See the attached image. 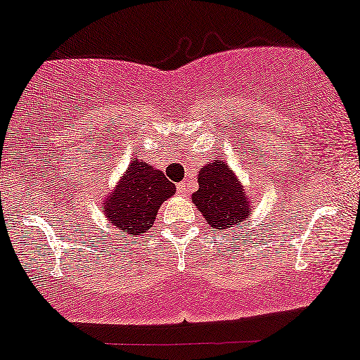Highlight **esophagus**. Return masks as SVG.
<instances>
[{"label":"esophagus","mask_w":360,"mask_h":360,"mask_svg":"<svg viewBox=\"0 0 360 360\" xmlns=\"http://www.w3.org/2000/svg\"><path fill=\"white\" fill-rule=\"evenodd\" d=\"M189 183H191V181H181L179 184H177V193L181 194V196H186V194H188V191H189Z\"/></svg>","instance_id":"34e87169"}]
</instances>
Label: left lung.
Masks as SVG:
<instances>
[{"instance_id": "left-lung-1", "label": "left lung", "mask_w": 360, "mask_h": 360, "mask_svg": "<svg viewBox=\"0 0 360 360\" xmlns=\"http://www.w3.org/2000/svg\"><path fill=\"white\" fill-rule=\"evenodd\" d=\"M199 189L193 193V202L206 223L216 231H228L243 226L251 214L255 201L250 191L240 183L228 164L219 159L199 169Z\"/></svg>"}]
</instances>
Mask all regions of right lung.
<instances>
[{
    "instance_id": "right-lung-1",
    "label": "right lung",
    "mask_w": 360,
    "mask_h": 360,
    "mask_svg": "<svg viewBox=\"0 0 360 360\" xmlns=\"http://www.w3.org/2000/svg\"><path fill=\"white\" fill-rule=\"evenodd\" d=\"M174 193L176 186L162 171L136 159L103 199V213L107 221L127 235H141L153 226L159 207Z\"/></svg>"
}]
</instances>
